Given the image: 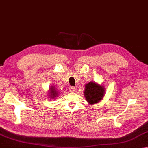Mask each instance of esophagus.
<instances>
[{"instance_id":"1","label":"esophagus","mask_w":148,"mask_h":148,"mask_svg":"<svg viewBox=\"0 0 148 148\" xmlns=\"http://www.w3.org/2000/svg\"><path fill=\"white\" fill-rule=\"evenodd\" d=\"M69 92H74L75 90V87H70L69 88Z\"/></svg>"}]
</instances>
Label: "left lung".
Wrapping results in <instances>:
<instances>
[{"label": "left lung", "instance_id": "obj_1", "mask_svg": "<svg viewBox=\"0 0 148 148\" xmlns=\"http://www.w3.org/2000/svg\"><path fill=\"white\" fill-rule=\"evenodd\" d=\"M104 88L103 85L95 82H90L85 85L84 95L87 101L90 104L99 103L104 95Z\"/></svg>", "mask_w": 148, "mask_h": 148}]
</instances>
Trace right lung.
<instances>
[{"label":"right lung","instance_id":"right-lung-1","mask_svg":"<svg viewBox=\"0 0 148 148\" xmlns=\"http://www.w3.org/2000/svg\"><path fill=\"white\" fill-rule=\"evenodd\" d=\"M58 92L55 88V87H54V86H51L50 87V90H49V98H50V99H53V98L58 97Z\"/></svg>","mask_w":148,"mask_h":148}]
</instances>
